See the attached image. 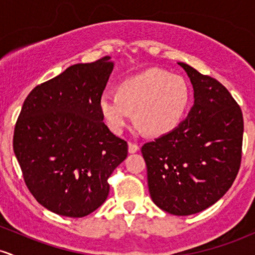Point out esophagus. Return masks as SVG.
<instances>
[{"instance_id":"esophagus-1","label":"esophagus","mask_w":255,"mask_h":255,"mask_svg":"<svg viewBox=\"0 0 255 255\" xmlns=\"http://www.w3.org/2000/svg\"><path fill=\"white\" fill-rule=\"evenodd\" d=\"M136 151H139V146L136 144H133V142H129V144H128V152H129V153H135Z\"/></svg>"}]
</instances>
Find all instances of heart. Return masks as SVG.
Masks as SVG:
<instances>
[{
	"instance_id": "obj_1",
	"label": "heart",
	"mask_w": 255,
	"mask_h": 255,
	"mask_svg": "<svg viewBox=\"0 0 255 255\" xmlns=\"http://www.w3.org/2000/svg\"><path fill=\"white\" fill-rule=\"evenodd\" d=\"M191 101V89L180 75L148 69L125 79L115 93H103L98 107L108 128L116 135L124 131L134 110L137 124L151 135L174 130L182 121Z\"/></svg>"
}]
</instances>
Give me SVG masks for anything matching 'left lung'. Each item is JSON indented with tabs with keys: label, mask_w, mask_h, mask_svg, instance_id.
Returning a JSON list of instances; mask_svg holds the SVG:
<instances>
[{
	"label": "left lung",
	"mask_w": 255,
	"mask_h": 255,
	"mask_svg": "<svg viewBox=\"0 0 255 255\" xmlns=\"http://www.w3.org/2000/svg\"><path fill=\"white\" fill-rule=\"evenodd\" d=\"M194 89V105L174 130L146 142L153 203L175 216H189L221 199L241 165L244 118L240 105L218 80L183 62Z\"/></svg>",
	"instance_id": "left-lung-1"
}]
</instances>
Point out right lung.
Here are the masks:
<instances>
[{
	"label": "right lung",
	"mask_w": 255,
	"mask_h": 255,
	"mask_svg": "<svg viewBox=\"0 0 255 255\" xmlns=\"http://www.w3.org/2000/svg\"><path fill=\"white\" fill-rule=\"evenodd\" d=\"M114 68L110 56L68 67L38 85L22 105L13 148L24 181L49 211L80 218L107 200L108 178L128 153L103 122L98 101Z\"/></svg>",
	"instance_id": "add662e5"
}]
</instances>
